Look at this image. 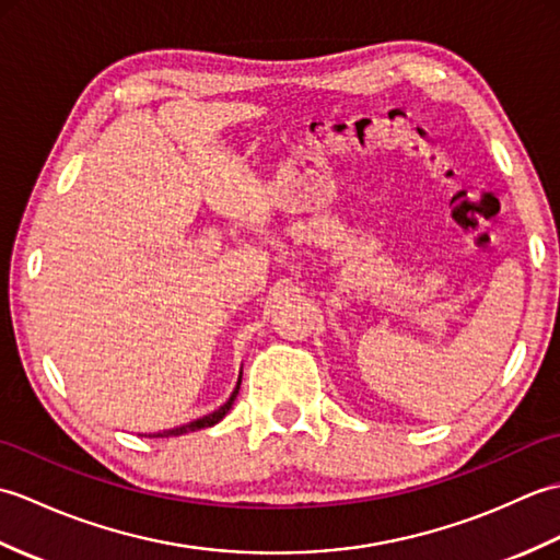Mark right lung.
Here are the masks:
<instances>
[{"label":"right lung","mask_w":560,"mask_h":560,"mask_svg":"<svg viewBox=\"0 0 560 560\" xmlns=\"http://www.w3.org/2000/svg\"><path fill=\"white\" fill-rule=\"evenodd\" d=\"M237 389H241V383H237V387L233 389V395H231V399L223 404L221 409H217L213 413H209V416H201V419H197V421H189V423H185V425H177V428H171V431H163V433H156V435H151V438H173V435H183V433H192V431H199V428H211V425H217L225 413L231 411V407H233V401H235V397H237Z\"/></svg>","instance_id":"1"}]
</instances>
